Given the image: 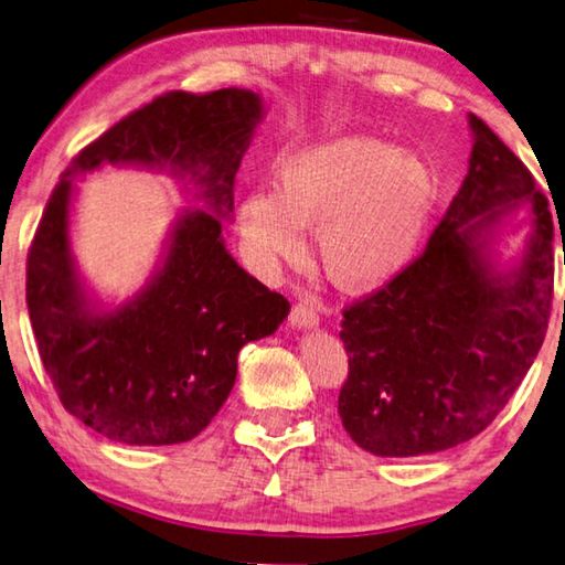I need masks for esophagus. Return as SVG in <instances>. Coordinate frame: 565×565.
Returning <instances> with one entry per match:
<instances>
[{"label": "esophagus", "instance_id": "esophagus-1", "mask_svg": "<svg viewBox=\"0 0 565 565\" xmlns=\"http://www.w3.org/2000/svg\"><path fill=\"white\" fill-rule=\"evenodd\" d=\"M289 321H291V327H297V329H317L319 327L317 301L309 297H301L297 303H294Z\"/></svg>", "mask_w": 565, "mask_h": 565}]
</instances>
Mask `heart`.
<instances>
[{"label": "heart", "instance_id": "obj_1", "mask_svg": "<svg viewBox=\"0 0 565 565\" xmlns=\"http://www.w3.org/2000/svg\"><path fill=\"white\" fill-rule=\"evenodd\" d=\"M440 205V181L415 153L374 136H339L284 158L276 188L258 185L238 205L248 248L264 264H297L307 226L319 258L344 291H374L423 254Z\"/></svg>", "mask_w": 565, "mask_h": 565}]
</instances>
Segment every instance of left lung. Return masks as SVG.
Instances as JSON below:
<instances>
[{
  "mask_svg": "<svg viewBox=\"0 0 565 565\" xmlns=\"http://www.w3.org/2000/svg\"><path fill=\"white\" fill-rule=\"evenodd\" d=\"M468 128V175L425 254L347 309L339 331L349 354L339 417L380 458L433 455L480 435L523 382L548 329V201L472 113ZM521 227L524 246L505 263L499 246Z\"/></svg>",
  "mask_w": 565,
  "mask_h": 565,
  "instance_id": "obj_1",
  "label": "left lung"
}]
</instances>
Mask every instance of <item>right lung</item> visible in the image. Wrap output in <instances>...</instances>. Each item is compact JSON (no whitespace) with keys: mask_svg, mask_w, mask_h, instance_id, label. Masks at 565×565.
<instances>
[{"mask_svg":"<svg viewBox=\"0 0 565 565\" xmlns=\"http://www.w3.org/2000/svg\"><path fill=\"white\" fill-rule=\"evenodd\" d=\"M264 115L254 89L168 93L79 150L55 185L26 256V309L60 402L107 440H193L234 390L241 347L289 317V301L244 271L221 234ZM100 167L166 172L196 203L177 214L154 274L125 302L86 284L72 248L76 181Z\"/></svg>","mask_w":565,"mask_h":565,"instance_id":"right-lung-1","label":"right lung"}]
</instances>
